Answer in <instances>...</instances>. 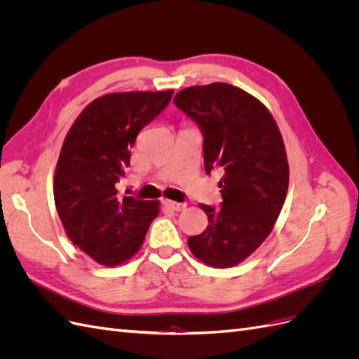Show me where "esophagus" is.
Masks as SVG:
<instances>
[{
	"mask_svg": "<svg viewBox=\"0 0 359 359\" xmlns=\"http://www.w3.org/2000/svg\"><path fill=\"white\" fill-rule=\"evenodd\" d=\"M163 205L166 206V208L172 210V211H182L184 208H186V203H180V202H173V201H169V199H163Z\"/></svg>",
	"mask_w": 359,
	"mask_h": 359,
	"instance_id": "obj_1",
	"label": "esophagus"
}]
</instances>
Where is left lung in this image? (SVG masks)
I'll list each match as a JSON object with an SVG mask.
<instances>
[{"label": "left lung", "instance_id": "obj_1", "mask_svg": "<svg viewBox=\"0 0 359 359\" xmlns=\"http://www.w3.org/2000/svg\"><path fill=\"white\" fill-rule=\"evenodd\" d=\"M173 103L203 136L206 173L222 169V205H201L208 227L187 243L214 268L235 266L265 241L283 208L289 165L273 115L253 95L215 82L180 91Z\"/></svg>", "mask_w": 359, "mask_h": 359}]
</instances>
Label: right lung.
I'll use <instances>...</instances> for the list:
<instances>
[{"label": "right lung", "mask_w": 359, "mask_h": 359, "mask_svg": "<svg viewBox=\"0 0 359 359\" xmlns=\"http://www.w3.org/2000/svg\"><path fill=\"white\" fill-rule=\"evenodd\" d=\"M173 91L116 93L85 107L64 139L53 198L70 241L95 262L114 266L142 247L158 215L157 201L124 196L126 177L140 130L169 104Z\"/></svg>", "instance_id": "obj_1"}]
</instances>
